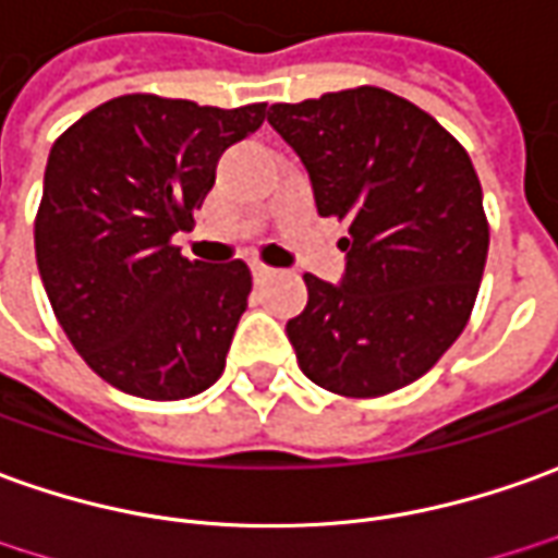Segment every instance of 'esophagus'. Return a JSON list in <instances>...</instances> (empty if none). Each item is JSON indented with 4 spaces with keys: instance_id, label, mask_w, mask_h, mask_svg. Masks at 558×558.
Here are the masks:
<instances>
[{
    "instance_id": "1",
    "label": "esophagus",
    "mask_w": 558,
    "mask_h": 558,
    "mask_svg": "<svg viewBox=\"0 0 558 558\" xmlns=\"http://www.w3.org/2000/svg\"><path fill=\"white\" fill-rule=\"evenodd\" d=\"M252 276H255V282H267V279H270V276H272V270H270V267H267V264H260V260H255V264H252Z\"/></svg>"
}]
</instances>
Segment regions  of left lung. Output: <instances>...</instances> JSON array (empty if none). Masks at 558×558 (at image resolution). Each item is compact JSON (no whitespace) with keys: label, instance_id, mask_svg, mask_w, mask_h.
<instances>
[{"label":"left lung","instance_id":"obj_1","mask_svg":"<svg viewBox=\"0 0 558 558\" xmlns=\"http://www.w3.org/2000/svg\"><path fill=\"white\" fill-rule=\"evenodd\" d=\"M267 121L310 172L322 218L349 221L340 286L306 272L286 325L301 371L343 398L428 374L471 318L489 252L474 163L428 111L383 87L276 102Z\"/></svg>","mask_w":558,"mask_h":558}]
</instances>
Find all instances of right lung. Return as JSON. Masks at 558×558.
<instances>
[{
    "label": "right lung",
    "instance_id": "1",
    "mask_svg": "<svg viewBox=\"0 0 558 558\" xmlns=\"http://www.w3.org/2000/svg\"><path fill=\"white\" fill-rule=\"evenodd\" d=\"M264 118L267 102L218 109L126 94L53 142L38 272L69 343L114 389L182 401L225 371L252 272L242 260H187L172 236L194 228L218 157Z\"/></svg>",
    "mask_w": 558,
    "mask_h": 558
}]
</instances>
